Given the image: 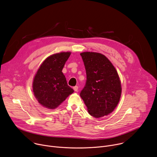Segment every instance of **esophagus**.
Masks as SVG:
<instances>
[{
    "instance_id": "1",
    "label": "esophagus",
    "mask_w": 157,
    "mask_h": 157,
    "mask_svg": "<svg viewBox=\"0 0 157 157\" xmlns=\"http://www.w3.org/2000/svg\"><path fill=\"white\" fill-rule=\"evenodd\" d=\"M73 89H74V90H75V91L77 92V91H78V87L77 86H76L73 87Z\"/></svg>"
}]
</instances>
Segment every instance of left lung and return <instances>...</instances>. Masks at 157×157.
I'll list each match as a JSON object with an SVG mask.
<instances>
[{
  "instance_id": "left-lung-1",
  "label": "left lung",
  "mask_w": 157,
  "mask_h": 157,
  "mask_svg": "<svg viewBox=\"0 0 157 157\" xmlns=\"http://www.w3.org/2000/svg\"><path fill=\"white\" fill-rule=\"evenodd\" d=\"M82 57L86 72V84L80 96L89 114L99 118L111 113L117 105L122 92L118 73L103 55L83 52Z\"/></svg>"
}]
</instances>
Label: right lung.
Returning <instances> with one entry per match:
<instances>
[{
  "instance_id": "1",
  "label": "right lung",
  "mask_w": 157,
  "mask_h": 157,
  "mask_svg": "<svg viewBox=\"0 0 157 157\" xmlns=\"http://www.w3.org/2000/svg\"><path fill=\"white\" fill-rule=\"evenodd\" d=\"M70 54V52H61L51 55L38 70L33 82V91L43 107L55 109L74 92L62 73Z\"/></svg>"
}]
</instances>
